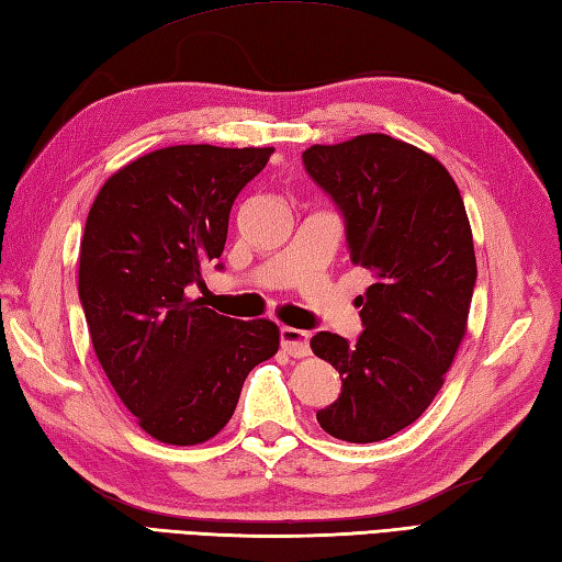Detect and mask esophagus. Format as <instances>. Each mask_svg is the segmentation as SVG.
Instances as JSON below:
<instances>
[{"label":"esophagus","instance_id":"34e87169","mask_svg":"<svg viewBox=\"0 0 562 562\" xmlns=\"http://www.w3.org/2000/svg\"><path fill=\"white\" fill-rule=\"evenodd\" d=\"M280 336H282V348L288 350V356H292V358L310 356V334L302 331V328L284 326Z\"/></svg>","mask_w":562,"mask_h":562}]
</instances>
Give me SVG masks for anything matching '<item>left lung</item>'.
I'll list each match as a JSON object with an SVG mask.
<instances>
[{
  "label": "left lung",
  "mask_w": 562,
  "mask_h": 562,
  "mask_svg": "<svg viewBox=\"0 0 562 562\" xmlns=\"http://www.w3.org/2000/svg\"><path fill=\"white\" fill-rule=\"evenodd\" d=\"M302 158L346 216L350 262L375 278L358 296L356 344L312 338L344 382L316 422L340 441H384L428 409L468 334L477 262L463 196L443 162L387 134L316 143Z\"/></svg>",
  "instance_id": "obj_1"
}]
</instances>
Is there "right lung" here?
Here are the masks:
<instances>
[{"label":"right lung","instance_id":"add662e5","mask_svg":"<svg viewBox=\"0 0 562 562\" xmlns=\"http://www.w3.org/2000/svg\"><path fill=\"white\" fill-rule=\"evenodd\" d=\"M272 150L196 143L146 153L102 184L87 214L77 284L94 353L160 443L214 438L248 372L280 348L270 318L238 322L187 294L224 252L231 206Z\"/></svg>","mask_w":562,"mask_h":562}]
</instances>
